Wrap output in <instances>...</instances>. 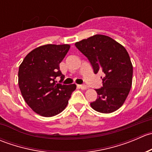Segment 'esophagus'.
<instances>
[{"label": "esophagus", "mask_w": 152, "mask_h": 152, "mask_svg": "<svg viewBox=\"0 0 152 152\" xmlns=\"http://www.w3.org/2000/svg\"><path fill=\"white\" fill-rule=\"evenodd\" d=\"M79 87H80L82 90H87V89L88 88V87H87V86H86L85 85H79Z\"/></svg>", "instance_id": "esophagus-1"}]
</instances>
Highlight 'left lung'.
Segmentation results:
<instances>
[{"mask_svg": "<svg viewBox=\"0 0 152 152\" xmlns=\"http://www.w3.org/2000/svg\"><path fill=\"white\" fill-rule=\"evenodd\" d=\"M88 59L94 73L103 74V87L90 103L93 110L111 113L118 110L128 96L132 83L133 67L126 48L108 36L96 34L75 43Z\"/></svg>", "mask_w": 152, "mask_h": 152, "instance_id": "left-lung-1", "label": "left lung"}]
</instances>
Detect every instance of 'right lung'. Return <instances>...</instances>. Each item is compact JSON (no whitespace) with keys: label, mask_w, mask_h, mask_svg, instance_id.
<instances>
[{"label":"right lung","mask_w":152,"mask_h":152,"mask_svg":"<svg viewBox=\"0 0 152 152\" xmlns=\"http://www.w3.org/2000/svg\"><path fill=\"white\" fill-rule=\"evenodd\" d=\"M70 45H48L36 48L28 53L18 70V85L26 104L34 112L44 117H52L62 113L67 107L75 84H58L55 81L65 76L59 64L68 52Z\"/></svg>","instance_id":"obj_1"}]
</instances>
